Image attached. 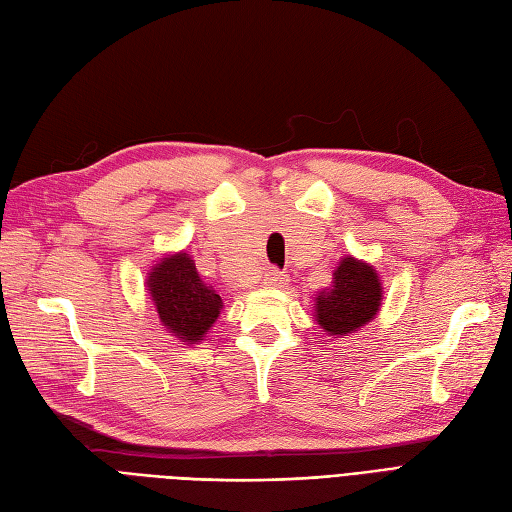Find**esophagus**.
Returning <instances> with one entry per match:
<instances>
[{
	"instance_id": "1",
	"label": "esophagus",
	"mask_w": 512,
	"mask_h": 512,
	"mask_svg": "<svg viewBox=\"0 0 512 512\" xmlns=\"http://www.w3.org/2000/svg\"><path fill=\"white\" fill-rule=\"evenodd\" d=\"M289 283V276L285 271H278L276 267H271L265 274V285L269 287H285Z\"/></svg>"
}]
</instances>
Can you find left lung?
I'll use <instances>...</instances> for the list:
<instances>
[{
  "label": "left lung",
  "mask_w": 512,
  "mask_h": 512,
  "mask_svg": "<svg viewBox=\"0 0 512 512\" xmlns=\"http://www.w3.org/2000/svg\"><path fill=\"white\" fill-rule=\"evenodd\" d=\"M382 307V283L373 265L353 256L340 260L333 285L316 296V320L329 336H349L371 322Z\"/></svg>",
  "instance_id": "left-lung-1"
}]
</instances>
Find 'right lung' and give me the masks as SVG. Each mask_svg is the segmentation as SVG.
<instances>
[{
  "label": "right lung",
  "instance_id": "right-lung-1",
  "mask_svg": "<svg viewBox=\"0 0 512 512\" xmlns=\"http://www.w3.org/2000/svg\"><path fill=\"white\" fill-rule=\"evenodd\" d=\"M145 285L161 325L187 344L201 342L223 309L221 296L203 283L194 260L185 252L161 258Z\"/></svg>",
  "mask_w": 512,
  "mask_h": 512
}]
</instances>
